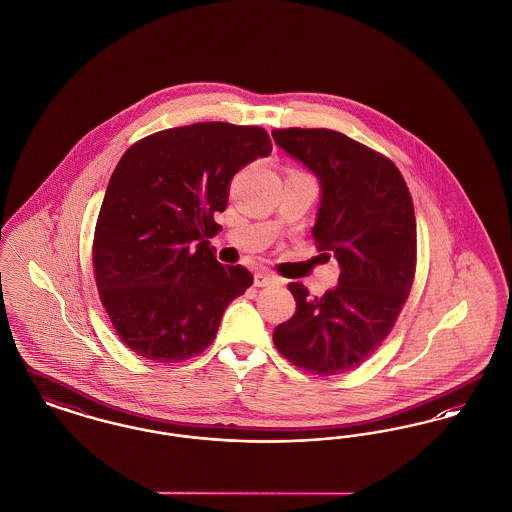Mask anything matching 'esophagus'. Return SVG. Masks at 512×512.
Returning <instances> with one entry per match:
<instances>
[{
	"instance_id": "34e87169",
	"label": "esophagus",
	"mask_w": 512,
	"mask_h": 512,
	"mask_svg": "<svg viewBox=\"0 0 512 512\" xmlns=\"http://www.w3.org/2000/svg\"><path fill=\"white\" fill-rule=\"evenodd\" d=\"M271 283H275V277L269 275L266 271H258V273L254 275V285H256V287H266V285H271Z\"/></svg>"
}]
</instances>
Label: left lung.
Segmentation results:
<instances>
[{
	"label": "left lung",
	"mask_w": 512,
	"mask_h": 512,
	"mask_svg": "<svg viewBox=\"0 0 512 512\" xmlns=\"http://www.w3.org/2000/svg\"><path fill=\"white\" fill-rule=\"evenodd\" d=\"M271 136L320 183L312 237L339 264L337 287L310 296L289 283L296 312L273 331L298 368L335 376L368 360L399 318L416 269V217L395 163L329 129H275Z\"/></svg>",
	"instance_id": "obj_1"
}]
</instances>
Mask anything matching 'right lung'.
Returning a JSON list of instances; mask_svg holds the SVG:
<instances>
[{
    "instance_id": "add662e5",
    "label": "right lung",
    "mask_w": 512,
    "mask_h": 512,
    "mask_svg": "<svg viewBox=\"0 0 512 512\" xmlns=\"http://www.w3.org/2000/svg\"><path fill=\"white\" fill-rule=\"evenodd\" d=\"M271 154L260 127L196 123L146 136L117 163L94 233V273L121 341L181 362L216 339L225 308L252 285L210 243L235 173Z\"/></svg>"
}]
</instances>
